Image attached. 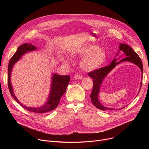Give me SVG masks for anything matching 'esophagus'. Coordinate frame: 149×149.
Instances as JSON below:
<instances>
[{"mask_svg": "<svg viewBox=\"0 0 149 149\" xmlns=\"http://www.w3.org/2000/svg\"><path fill=\"white\" fill-rule=\"evenodd\" d=\"M74 78L76 79H79V80H81L83 79V76L81 75H79V74H77L75 75H74Z\"/></svg>", "mask_w": 149, "mask_h": 149, "instance_id": "34e87169", "label": "esophagus"}]
</instances>
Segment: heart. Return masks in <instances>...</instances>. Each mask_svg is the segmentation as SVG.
<instances>
[{
	"label": "heart",
	"mask_w": 149,
	"mask_h": 149,
	"mask_svg": "<svg viewBox=\"0 0 149 149\" xmlns=\"http://www.w3.org/2000/svg\"><path fill=\"white\" fill-rule=\"evenodd\" d=\"M70 55L72 57H84L81 61V66L86 70L92 71L99 68L105 62L107 54L105 51L97 45L86 44L81 45L73 50ZM65 64H68V60H63Z\"/></svg>",
	"instance_id": "heart-1"
}]
</instances>
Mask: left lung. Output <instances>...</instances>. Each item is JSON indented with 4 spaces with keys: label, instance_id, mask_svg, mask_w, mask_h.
Wrapping results in <instances>:
<instances>
[{
    "label": "left lung",
    "instance_id": "1",
    "mask_svg": "<svg viewBox=\"0 0 149 149\" xmlns=\"http://www.w3.org/2000/svg\"><path fill=\"white\" fill-rule=\"evenodd\" d=\"M120 50L123 51L124 54L126 55V58H123L121 61L118 62H116V59L114 58L110 65L106 66L103 68H101L95 70H93L92 71L88 72V75L92 78L93 79V89L90 97L91 98V101L92 102L93 104L94 105L97 109H100L102 111H113V109L112 108H108L103 106L102 104H101L98 101V93L100 91V85L103 81V80L104 79L105 77L107 74L111 71V70L118 64H119L120 62L124 61H128L134 63L136 64L141 70V72L143 74V66L142 61L141 60L140 57L133 50V49L128 46L126 44L120 43ZM117 56H118V54H117ZM142 82L141 83V88ZM124 108V107H123Z\"/></svg>",
    "mask_w": 149,
    "mask_h": 149
}]
</instances>
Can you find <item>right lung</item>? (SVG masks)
I'll list each match as a JSON object with an SVG mask.
<instances>
[{
	"label": "right lung",
	"mask_w": 149,
	"mask_h": 149,
	"mask_svg": "<svg viewBox=\"0 0 149 149\" xmlns=\"http://www.w3.org/2000/svg\"><path fill=\"white\" fill-rule=\"evenodd\" d=\"M35 49H36V47L34 45L27 43L20 45L17 48V51L14 53L9 61L8 68V86L9 91L11 93V96L22 107L30 112L37 113H45L53 111L54 109L57 107L60 101V98L66 92V88L70 81V76L59 75L58 74L53 75L49 97L48 100V102L46 103L43 106L34 108L22 105V104H21L17 98L15 97L13 93V89L10 81L11 72L12 68L15 63L17 62L20 59L22 56H23V54H24L28 51H34Z\"/></svg>",
	"instance_id": "add662e5"
}]
</instances>
